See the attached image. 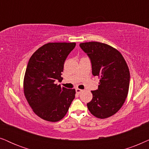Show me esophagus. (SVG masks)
I'll list each match as a JSON object with an SVG mask.
<instances>
[{
	"mask_svg": "<svg viewBox=\"0 0 149 149\" xmlns=\"http://www.w3.org/2000/svg\"><path fill=\"white\" fill-rule=\"evenodd\" d=\"M76 93H78V94H80L82 92V90H81V89H80V88H76Z\"/></svg>",
	"mask_w": 149,
	"mask_h": 149,
	"instance_id": "1",
	"label": "esophagus"
}]
</instances>
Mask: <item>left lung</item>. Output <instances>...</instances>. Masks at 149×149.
I'll use <instances>...</instances> for the list:
<instances>
[{
	"instance_id": "8db88e82",
	"label": "left lung",
	"mask_w": 149,
	"mask_h": 149,
	"mask_svg": "<svg viewBox=\"0 0 149 149\" xmlns=\"http://www.w3.org/2000/svg\"><path fill=\"white\" fill-rule=\"evenodd\" d=\"M80 46L91 59L93 75L100 78L98 89L91 91L88 110L98 118L110 117L120 110L127 97L129 67L121 53L106 43L91 41Z\"/></svg>"
}]
</instances>
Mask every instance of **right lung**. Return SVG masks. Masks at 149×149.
<instances>
[{"label":"right lung","mask_w":149,"mask_h":149,"mask_svg":"<svg viewBox=\"0 0 149 149\" xmlns=\"http://www.w3.org/2000/svg\"><path fill=\"white\" fill-rule=\"evenodd\" d=\"M76 43H48L33 53L24 78V93L39 117L49 122L61 120L75 98L76 90L55 84L61 82L64 63Z\"/></svg>","instance_id":"1"}]
</instances>
